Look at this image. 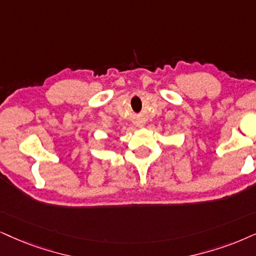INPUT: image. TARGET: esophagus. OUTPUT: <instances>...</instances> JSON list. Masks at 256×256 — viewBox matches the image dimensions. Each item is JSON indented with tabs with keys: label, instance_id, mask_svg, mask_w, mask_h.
I'll return each instance as SVG.
<instances>
[{
	"label": "esophagus",
	"instance_id": "1",
	"mask_svg": "<svg viewBox=\"0 0 256 256\" xmlns=\"http://www.w3.org/2000/svg\"><path fill=\"white\" fill-rule=\"evenodd\" d=\"M137 125H138V126H143L144 122H137Z\"/></svg>",
	"mask_w": 256,
	"mask_h": 256
}]
</instances>
